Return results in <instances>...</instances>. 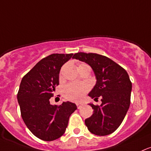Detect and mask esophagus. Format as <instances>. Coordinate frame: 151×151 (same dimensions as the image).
<instances>
[{
  "label": "esophagus",
  "instance_id": "1",
  "mask_svg": "<svg viewBox=\"0 0 151 151\" xmlns=\"http://www.w3.org/2000/svg\"><path fill=\"white\" fill-rule=\"evenodd\" d=\"M82 106H83V104H82V103H77V108H78V109H80L81 107H82Z\"/></svg>",
  "mask_w": 151,
  "mask_h": 151
}]
</instances>
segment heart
I'll use <instances>...</instances> for the list:
<instances>
[{
  "label": "heart",
  "mask_w": 151,
  "mask_h": 151,
  "mask_svg": "<svg viewBox=\"0 0 151 151\" xmlns=\"http://www.w3.org/2000/svg\"><path fill=\"white\" fill-rule=\"evenodd\" d=\"M85 65L82 64L79 65L81 67ZM88 86L84 83H78V82H71L67 84L63 88V95L64 98L71 101H79L83 98L84 94L88 91Z\"/></svg>",
  "instance_id": "obj_1"
}]
</instances>
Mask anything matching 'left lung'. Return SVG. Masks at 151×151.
I'll use <instances>...</instances> for the list:
<instances>
[{
	"label": "left lung",
	"instance_id": "8db88e82",
	"mask_svg": "<svg viewBox=\"0 0 151 151\" xmlns=\"http://www.w3.org/2000/svg\"><path fill=\"white\" fill-rule=\"evenodd\" d=\"M72 58L92 67L97 81L88 95L94 100L100 97L102 101L100 106L89 104L94 110L84 121L86 126L94 135H110L118 128L130 107L132 83L128 74L112 59L100 54L78 52Z\"/></svg>",
	"mask_w": 151,
	"mask_h": 151
}]
</instances>
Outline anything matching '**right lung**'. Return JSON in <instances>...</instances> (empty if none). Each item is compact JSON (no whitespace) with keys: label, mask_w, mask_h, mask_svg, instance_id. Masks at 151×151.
Masks as SVG:
<instances>
[{"label":"right lung","mask_w":151,"mask_h":151,"mask_svg":"<svg viewBox=\"0 0 151 151\" xmlns=\"http://www.w3.org/2000/svg\"><path fill=\"white\" fill-rule=\"evenodd\" d=\"M73 54H53L39 61L20 84L17 94L21 117L29 130L41 140L52 141L65 132L74 103L52 105L49 99L59 84V72Z\"/></svg>","instance_id":"1"}]
</instances>
